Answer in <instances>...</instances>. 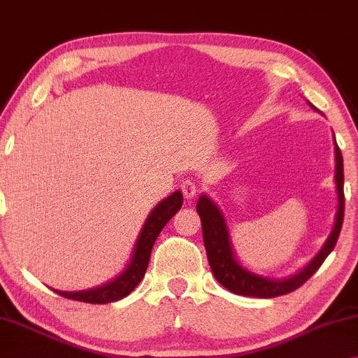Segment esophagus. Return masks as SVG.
<instances>
[{
  "label": "esophagus",
  "instance_id": "34e87169",
  "mask_svg": "<svg viewBox=\"0 0 358 358\" xmlns=\"http://www.w3.org/2000/svg\"><path fill=\"white\" fill-rule=\"evenodd\" d=\"M180 190H182L185 199H192L196 196V184L192 179H184L180 184Z\"/></svg>",
  "mask_w": 358,
  "mask_h": 358
}]
</instances>
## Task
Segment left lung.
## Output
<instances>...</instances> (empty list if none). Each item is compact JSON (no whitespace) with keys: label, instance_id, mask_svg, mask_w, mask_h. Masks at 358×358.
Here are the masks:
<instances>
[{"label":"left lung","instance_id":"obj_1","mask_svg":"<svg viewBox=\"0 0 358 358\" xmlns=\"http://www.w3.org/2000/svg\"><path fill=\"white\" fill-rule=\"evenodd\" d=\"M310 103V102H308ZM310 106H313L310 103ZM315 108V106H313ZM335 141V138H334ZM335 184H336V195H338V210L335 215L334 229L325 241L324 247L321 248L315 258L311 259L310 264H306L299 273L286 280H273L256 275L247 271L245 267L239 264L236 259L233 243H231L229 229L227 220L218 209V206L212 201L210 198L201 195L196 203V210L201 217L203 224V239L206 253L212 268V273L217 278L218 283L228 291L237 294V296H248V297H261V299H272L278 296H285L296 291L297 287L302 286L306 280L316 273L321 267L325 258L330 255L331 250L335 248L338 236L341 233L343 218H344V173H343V155L335 141Z\"/></svg>","mask_w":358,"mask_h":358}]
</instances>
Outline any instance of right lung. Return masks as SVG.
<instances>
[{
    "label": "right lung",
    "instance_id": "add662e5",
    "mask_svg": "<svg viewBox=\"0 0 358 358\" xmlns=\"http://www.w3.org/2000/svg\"><path fill=\"white\" fill-rule=\"evenodd\" d=\"M182 203H184L182 193L178 190L174 192L171 196H168L163 199V201H160L159 206H155L154 210L149 214L146 223H144L140 237H138L135 250L134 253H131L130 262L127 264V267H125V271L119 275L117 278H115L103 286L94 287V289H87V291H77V292H66V291H56V289L53 291L66 299L78 300V302H86V303H110V302H116L119 299L127 297L129 294L138 286V283L143 280L144 273H146L150 252H152L154 242L157 241V237H159L160 231L165 228V224L169 220H171V217L176 214V212L182 208Z\"/></svg>",
    "mask_w": 358,
    "mask_h": 358
}]
</instances>
